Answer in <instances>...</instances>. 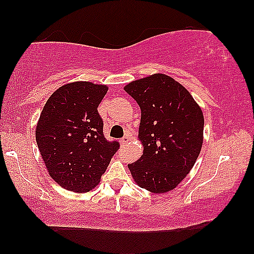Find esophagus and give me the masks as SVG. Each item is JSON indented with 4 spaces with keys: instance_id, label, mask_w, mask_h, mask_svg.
Returning <instances> with one entry per match:
<instances>
[{
    "instance_id": "34e87169",
    "label": "esophagus",
    "mask_w": 254,
    "mask_h": 254,
    "mask_svg": "<svg viewBox=\"0 0 254 254\" xmlns=\"http://www.w3.org/2000/svg\"><path fill=\"white\" fill-rule=\"evenodd\" d=\"M130 141H131V135L130 134H126L123 137V140H121V146H126V144L128 142H130Z\"/></svg>"
}]
</instances>
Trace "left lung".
I'll return each instance as SVG.
<instances>
[{"label": "left lung", "mask_w": 254, "mask_h": 254, "mask_svg": "<svg viewBox=\"0 0 254 254\" xmlns=\"http://www.w3.org/2000/svg\"><path fill=\"white\" fill-rule=\"evenodd\" d=\"M124 90L141 108L137 139L143 153L128 164L131 177L148 191L169 192L186 179L202 149V108L183 85L163 73L136 79Z\"/></svg>", "instance_id": "8db88e82"}]
</instances>
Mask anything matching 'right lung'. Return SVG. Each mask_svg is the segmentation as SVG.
Instances as JSON below:
<instances>
[{
    "label": "right lung",
    "instance_id": "add662e5",
    "mask_svg": "<svg viewBox=\"0 0 254 254\" xmlns=\"http://www.w3.org/2000/svg\"><path fill=\"white\" fill-rule=\"evenodd\" d=\"M108 86L72 81L50 95L36 125V142L55 182L73 192L99 184L119 143L103 133L98 106Z\"/></svg>",
    "mask_w": 254,
    "mask_h": 254
}]
</instances>
